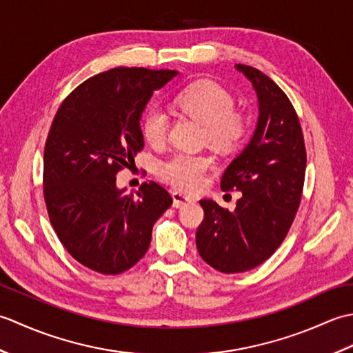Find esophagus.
<instances>
[{
  "label": "esophagus",
  "instance_id": "esophagus-1",
  "mask_svg": "<svg viewBox=\"0 0 353 353\" xmlns=\"http://www.w3.org/2000/svg\"><path fill=\"white\" fill-rule=\"evenodd\" d=\"M192 201H194V197L186 196L183 192H179V191L172 192V206L174 208H182L185 205L192 203Z\"/></svg>",
  "mask_w": 353,
  "mask_h": 353
}]
</instances>
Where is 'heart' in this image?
<instances>
[{"instance_id":"heart-1","label":"heart","mask_w":353,"mask_h":353,"mask_svg":"<svg viewBox=\"0 0 353 353\" xmlns=\"http://www.w3.org/2000/svg\"><path fill=\"white\" fill-rule=\"evenodd\" d=\"M176 104L186 115L203 125L205 139L221 152H229L243 141L247 119L234 110V99L219 85L197 81L177 95ZM142 134L150 145L159 147L167 139L168 115L159 108L145 112ZM212 159L205 154L177 153L161 165L165 182L183 191H196L205 182Z\"/></svg>"}]
</instances>
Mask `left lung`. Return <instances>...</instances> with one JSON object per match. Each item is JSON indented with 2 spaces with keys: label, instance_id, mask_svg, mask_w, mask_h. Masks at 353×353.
<instances>
[{
  "label": "left lung",
  "instance_id": "1",
  "mask_svg": "<svg viewBox=\"0 0 353 353\" xmlns=\"http://www.w3.org/2000/svg\"><path fill=\"white\" fill-rule=\"evenodd\" d=\"M235 68L252 83L259 112L249 144L221 179L223 191L243 196L232 212L201 200L205 219L196 234L200 256L221 273L247 272L276 252L301 205L306 170L302 127L288 97L259 70Z\"/></svg>",
  "mask_w": 353,
  "mask_h": 353
}]
</instances>
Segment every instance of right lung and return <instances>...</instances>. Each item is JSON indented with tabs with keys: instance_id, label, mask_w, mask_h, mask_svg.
Returning <instances> with one entry per match:
<instances>
[{
	"instance_id": "add662e5",
	"label": "right lung",
	"mask_w": 353,
	"mask_h": 353,
	"mask_svg": "<svg viewBox=\"0 0 353 353\" xmlns=\"http://www.w3.org/2000/svg\"><path fill=\"white\" fill-rule=\"evenodd\" d=\"M171 70L114 68L66 97L43 153V197L61 243L80 264L119 274L144 256L156 220L172 205L167 190L142 183L137 196L117 172L144 148L141 117Z\"/></svg>"
}]
</instances>
